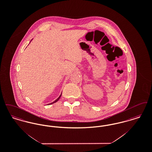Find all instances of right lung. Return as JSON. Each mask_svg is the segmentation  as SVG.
<instances>
[{
    "label": "right lung",
    "mask_w": 152,
    "mask_h": 152,
    "mask_svg": "<svg viewBox=\"0 0 152 152\" xmlns=\"http://www.w3.org/2000/svg\"><path fill=\"white\" fill-rule=\"evenodd\" d=\"M61 94H62V93H61ZM61 94H60V96H59V97H58V99H56V100H55V101H53V102H51V103H50V104H48V105H50V104H53V103H55V102H57V101H58V100H59V99H60V97H61Z\"/></svg>",
    "instance_id": "add662e5"
}]
</instances>
